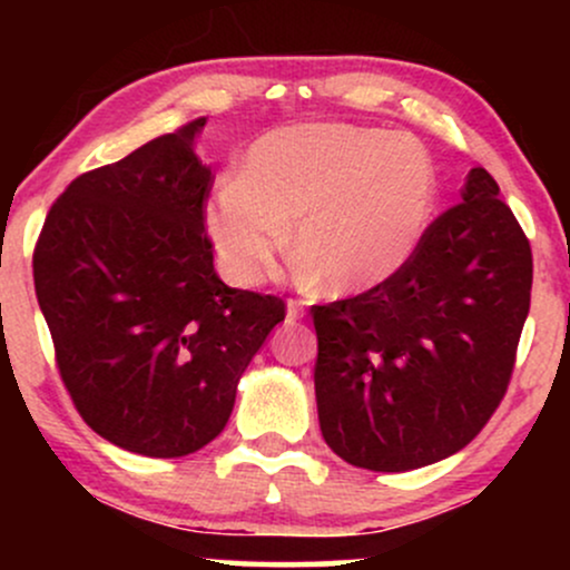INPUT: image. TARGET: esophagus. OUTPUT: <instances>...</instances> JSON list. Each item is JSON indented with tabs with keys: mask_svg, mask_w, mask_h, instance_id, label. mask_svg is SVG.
<instances>
[{
	"mask_svg": "<svg viewBox=\"0 0 570 570\" xmlns=\"http://www.w3.org/2000/svg\"><path fill=\"white\" fill-rule=\"evenodd\" d=\"M303 316H305L303 303H299V299H289V303H286V318H289V322H299Z\"/></svg>",
	"mask_w": 570,
	"mask_h": 570,
	"instance_id": "34e87169",
	"label": "esophagus"
}]
</instances>
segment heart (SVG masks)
Listing matches in <instances>:
<instances>
[{
	"instance_id": "b5f03b06",
	"label": "heart",
	"mask_w": 570,
	"mask_h": 570,
	"mask_svg": "<svg viewBox=\"0 0 570 570\" xmlns=\"http://www.w3.org/2000/svg\"><path fill=\"white\" fill-rule=\"evenodd\" d=\"M436 200V174L415 139L389 130L313 122L259 136L238 179L214 189L203 225L222 271L259 284L289 246L332 292L381 284L412 257Z\"/></svg>"
}]
</instances>
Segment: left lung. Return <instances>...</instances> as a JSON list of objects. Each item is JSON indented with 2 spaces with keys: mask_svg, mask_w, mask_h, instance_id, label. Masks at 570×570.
<instances>
[{
  "mask_svg": "<svg viewBox=\"0 0 570 570\" xmlns=\"http://www.w3.org/2000/svg\"><path fill=\"white\" fill-rule=\"evenodd\" d=\"M531 244L485 168L391 278L313 307L326 444L351 466L410 472L458 453L507 394L531 307Z\"/></svg>",
  "mask_w": 570,
  "mask_h": 570,
  "instance_id": "8db88e82",
  "label": "left lung"
}]
</instances>
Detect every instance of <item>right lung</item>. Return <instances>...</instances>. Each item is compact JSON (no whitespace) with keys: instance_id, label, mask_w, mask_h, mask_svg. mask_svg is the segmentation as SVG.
I'll list each match as a JSON object with an SVG mask.
<instances>
[{"instance_id":"obj_1","label":"right lung","mask_w":570,"mask_h":570,"mask_svg":"<svg viewBox=\"0 0 570 570\" xmlns=\"http://www.w3.org/2000/svg\"><path fill=\"white\" fill-rule=\"evenodd\" d=\"M206 117L77 176L48 212L35 289L71 402L98 436L149 458L225 429L240 375L284 322V299L214 271L200 163Z\"/></svg>"}]
</instances>
